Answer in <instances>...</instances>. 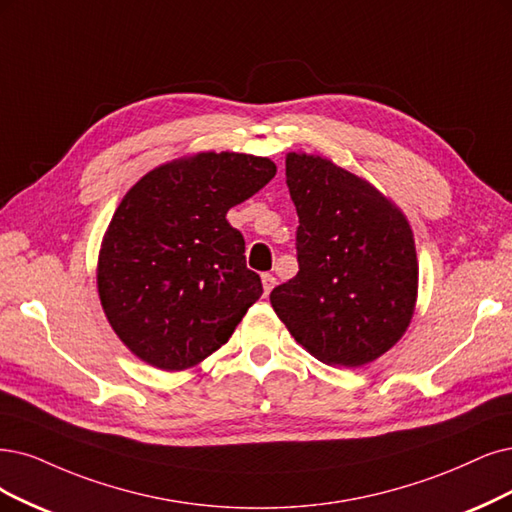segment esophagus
Segmentation results:
<instances>
[{"label": "esophagus", "instance_id": "obj_1", "mask_svg": "<svg viewBox=\"0 0 512 512\" xmlns=\"http://www.w3.org/2000/svg\"><path fill=\"white\" fill-rule=\"evenodd\" d=\"M261 285H263V295H270V291L276 287V278L272 274H263Z\"/></svg>", "mask_w": 512, "mask_h": 512}]
</instances>
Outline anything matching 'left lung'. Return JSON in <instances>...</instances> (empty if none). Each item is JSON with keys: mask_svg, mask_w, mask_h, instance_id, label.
Here are the masks:
<instances>
[{"mask_svg": "<svg viewBox=\"0 0 512 512\" xmlns=\"http://www.w3.org/2000/svg\"><path fill=\"white\" fill-rule=\"evenodd\" d=\"M299 272L270 293L299 346L320 363L363 367L405 335L418 255L405 213L363 177L304 151L287 154Z\"/></svg>", "mask_w": 512, "mask_h": 512, "instance_id": "8db88e82", "label": "left lung"}]
</instances>
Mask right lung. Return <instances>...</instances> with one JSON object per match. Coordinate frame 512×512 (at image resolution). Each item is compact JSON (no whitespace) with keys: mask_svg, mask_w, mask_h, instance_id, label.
I'll list each match as a JSON object with an SVG mask.
<instances>
[{"mask_svg":"<svg viewBox=\"0 0 512 512\" xmlns=\"http://www.w3.org/2000/svg\"><path fill=\"white\" fill-rule=\"evenodd\" d=\"M274 175L270 158L198 151L128 189L101 242L97 287L111 329L143 363L200 365L261 297L244 238L225 215Z\"/></svg>","mask_w":512,"mask_h":512,"instance_id":"right-lung-1","label":"right lung"}]
</instances>
